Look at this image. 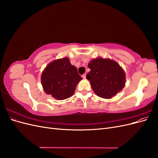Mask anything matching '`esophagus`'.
<instances>
[{
    "instance_id": "34e87169",
    "label": "esophagus",
    "mask_w": 158,
    "mask_h": 158,
    "mask_svg": "<svg viewBox=\"0 0 158 158\" xmlns=\"http://www.w3.org/2000/svg\"><path fill=\"white\" fill-rule=\"evenodd\" d=\"M82 78H86V74H84L82 75Z\"/></svg>"
}]
</instances>
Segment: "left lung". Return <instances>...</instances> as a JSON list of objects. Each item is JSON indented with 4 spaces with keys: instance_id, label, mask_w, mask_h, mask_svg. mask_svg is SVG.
Segmentation results:
<instances>
[{
    "instance_id": "1",
    "label": "left lung",
    "mask_w": 158,
    "mask_h": 158,
    "mask_svg": "<svg viewBox=\"0 0 158 158\" xmlns=\"http://www.w3.org/2000/svg\"><path fill=\"white\" fill-rule=\"evenodd\" d=\"M88 66L90 71L86 78L99 97L111 98L125 86V72L116 62L98 58L91 61Z\"/></svg>"
}]
</instances>
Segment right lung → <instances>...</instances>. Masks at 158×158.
<instances>
[{"mask_svg": "<svg viewBox=\"0 0 158 158\" xmlns=\"http://www.w3.org/2000/svg\"><path fill=\"white\" fill-rule=\"evenodd\" d=\"M82 78L68 58L54 60L43 72L41 84L47 94L58 100L73 95L76 86Z\"/></svg>", "mask_w": 158, "mask_h": 158, "instance_id": "right-lung-1", "label": "right lung"}]
</instances>
